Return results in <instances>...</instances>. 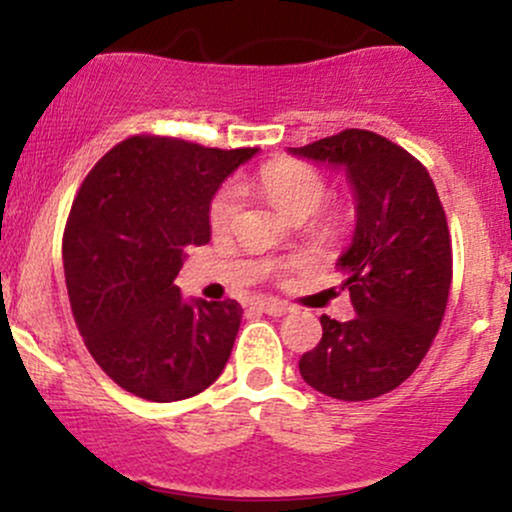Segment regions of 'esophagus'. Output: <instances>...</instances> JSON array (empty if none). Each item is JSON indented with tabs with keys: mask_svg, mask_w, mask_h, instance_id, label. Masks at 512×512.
<instances>
[{
	"mask_svg": "<svg viewBox=\"0 0 512 512\" xmlns=\"http://www.w3.org/2000/svg\"><path fill=\"white\" fill-rule=\"evenodd\" d=\"M255 305H257V310H262V313H267V315H286V313H291V305L289 303L272 301V298H269V301H257Z\"/></svg>",
	"mask_w": 512,
	"mask_h": 512,
	"instance_id": "1",
	"label": "esophagus"
}]
</instances>
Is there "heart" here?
<instances>
[{"label": "heart", "instance_id": "obj_1", "mask_svg": "<svg viewBox=\"0 0 512 512\" xmlns=\"http://www.w3.org/2000/svg\"><path fill=\"white\" fill-rule=\"evenodd\" d=\"M257 185L262 195L284 211L286 216H308L322 204L327 182L313 166L301 161H274L260 168ZM240 211V192L236 185H226L216 192L209 207V221L214 228H228Z\"/></svg>", "mask_w": 512, "mask_h": 512}]
</instances>
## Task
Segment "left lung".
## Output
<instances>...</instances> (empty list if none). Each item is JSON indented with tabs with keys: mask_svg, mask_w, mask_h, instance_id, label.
I'll return each mask as SVG.
<instances>
[{
	"mask_svg": "<svg viewBox=\"0 0 512 512\" xmlns=\"http://www.w3.org/2000/svg\"><path fill=\"white\" fill-rule=\"evenodd\" d=\"M291 154L344 168L356 192V231L337 262L356 315H322L320 344L298 368L327 397H380L419 368L443 322L452 281L445 209L424 163L368 129H344Z\"/></svg>",
	"mask_w": 512,
	"mask_h": 512,
	"instance_id": "left-lung-1",
	"label": "left lung"
}]
</instances>
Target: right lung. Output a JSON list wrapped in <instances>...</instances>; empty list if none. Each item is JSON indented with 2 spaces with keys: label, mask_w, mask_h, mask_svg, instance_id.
I'll return each instance as SVG.
<instances>
[{
  "label": "right lung",
  "mask_w": 512,
  "mask_h": 512,
  "mask_svg": "<svg viewBox=\"0 0 512 512\" xmlns=\"http://www.w3.org/2000/svg\"><path fill=\"white\" fill-rule=\"evenodd\" d=\"M255 154L134 134L81 182L64 226V279L88 354L122 390L178 402L221 375L243 308L187 303L173 281L185 250L209 243L214 192Z\"/></svg>",
  "instance_id": "1"
}]
</instances>
